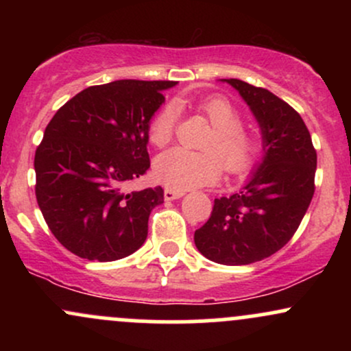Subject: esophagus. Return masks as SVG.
<instances>
[{"instance_id": "1", "label": "esophagus", "mask_w": 351, "mask_h": 351, "mask_svg": "<svg viewBox=\"0 0 351 351\" xmlns=\"http://www.w3.org/2000/svg\"><path fill=\"white\" fill-rule=\"evenodd\" d=\"M181 196H184V191H176V189H170V188L165 189V199L167 201L178 199Z\"/></svg>"}]
</instances>
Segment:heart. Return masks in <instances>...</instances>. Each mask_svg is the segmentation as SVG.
<instances>
[{
	"label": "heart",
	"mask_w": 351,
	"mask_h": 351,
	"mask_svg": "<svg viewBox=\"0 0 351 351\" xmlns=\"http://www.w3.org/2000/svg\"><path fill=\"white\" fill-rule=\"evenodd\" d=\"M198 112L213 125V130L201 150L188 152L173 148L155 160L156 178L176 191L215 183L221 165L229 175L251 171L263 155V142L243 128V117L231 102L223 97H211L198 104ZM178 110L173 104L165 106L148 128V140L153 147L163 148L175 134Z\"/></svg>",
	"instance_id": "heart-1"
}]
</instances>
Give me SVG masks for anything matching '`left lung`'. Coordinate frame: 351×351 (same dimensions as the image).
Segmentation results:
<instances>
[{"label":"left lung","mask_w":351,"mask_h":351,"mask_svg":"<svg viewBox=\"0 0 351 351\" xmlns=\"http://www.w3.org/2000/svg\"><path fill=\"white\" fill-rule=\"evenodd\" d=\"M224 80L259 122L264 160L241 191L215 199L195 244L213 263L245 265L272 256L295 234L315 191L317 152L295 108L267 88Z\"/></svg>","instance_id":"8db88e82"}]
</instances>
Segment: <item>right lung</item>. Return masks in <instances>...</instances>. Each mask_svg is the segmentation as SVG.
Here are the masks:
<instances>
[{"instance_id": "right-lung-1", "label": "right lung", "mask_w": 351, "mask_h": 351, "mask_svg": "<svg viewBox=\"0 0 351 351\" xmlns=\"http://www.w3.org/2000/svg\"><path fill=\"white\" fill-rule=\"evenodd\" d=\"M173 80L92 86L56 112L34 156L36 199L56 239L88 261L122 259L142 247L162 188L125 193L150 168V119Z\"/></svg>"}]
</instances>
